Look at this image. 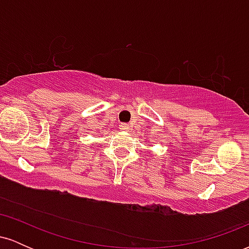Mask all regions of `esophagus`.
<instances>
[{"mask_svg":"<svg viewBox=\"0 0 249 249\" xmlns=\"http://www.w3.org/2000/svg\"><path fill=\"white\" fill-rule=\"evenodd\" d=\"M119 128H121L122 131H128L130 126H128V124H125V123H123V124L119 125Z\"/></svg>","mask_w":249,"mask_h":249,"instance_id":"esophagus-1","label":"esophagus"}]
</instances>
